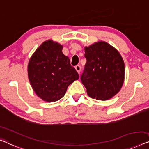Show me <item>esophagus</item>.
I'll return each instance as SVG.
<instances>
[{"label":"esophagus","mask_w":149,"mask_h":149,"mask_svg":"<svg viewBox=\"0 0 149 149\" xmlns=\"http://www.w3.org/2000/svg\"><path fill=\"white\" fill-rule=\"evenodd\" d=\"M75 70H76V71L77 72V73H78V74H79V73H80V72H81V66L79 65H77L75 67Z\"/></svg>","instance_id":"34e87169"}]
</instances>
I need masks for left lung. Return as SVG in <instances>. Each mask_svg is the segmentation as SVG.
Here are the masks:
<instances>
[{"label": "left lung", "instance_id": "left-lung-1", "mask_svg": "<svg viewBox=\"0 0 149 149\" xmlns=\"http://www.w3.org/2000/svg\"><path fill=\"white\" fill-rule=\"evenodd\" d=\"M86 62L81 81L92 98L107 100L120 90L124 63L120 53L105 41L85 47Z\"/></svg>", "mask_w": 149, "mask_h": 149}]
</instances>
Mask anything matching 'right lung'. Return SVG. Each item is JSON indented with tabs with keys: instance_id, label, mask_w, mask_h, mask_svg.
<instances>
[{
	"instance_id": "add662e5",
	"label": "right lung",
	"mask_w": 149,
	"mask_h": 149,
	"mask_svg": "<svg viewBox=\"0 0 149 149\" xmlns=\"http://www.w3.org/2000/svg\"><path fill=\"white\" fill-rule=\"evenodd\" d=\"M63 46L52 40L40 45L28 64V77L37 96L47 102L59 100L68 86L79 79L70 60L62 52Z\"/></svg>"
}]
</instances>
